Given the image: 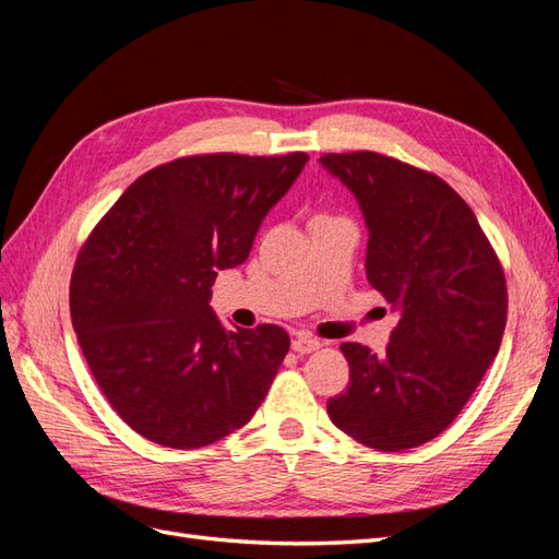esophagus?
Masks as SVG:
<instances>
[{
	"label": "esophagus",
	"mask_w": 559,
	"mask_h": 559,
	"mask_svg": "<svg viewBox=\"0 0 559 559\" xmlns=\"http://www.w3.org/2000/svg\"><path fill=\"white\" fill-rule=\"evenodd\" d=\"M319 347H321V343L317 341V337H310V335H306V333L296 335L294 341H292V349L298 352V354H310V352H314V349H319Z\"/></svg>",
	"instance_id": "34e87169"
}]
</instances>
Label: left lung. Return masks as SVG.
I'll return each mask as SVG.
<instances>
[{"mask_svg":"<svg viewBox=\"0 0 559 559\" xmlns=\"http://www.w3.org/2000/svg\"><path fill=\"white\" fill-rule=\"evenodd\" d=\"M368 224L366 275L401 314L382 357L343 343L349 386L326 403L354 441L401 452L443 433L495 361L509 312L503 267L441 177L378 154H324Z\"/></svg>","mask_w":559,"mask_h":559,"instance_id":"obj_1","label":"left lung"}]
</instances>
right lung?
Here are the masks:
<instances>
[{
	"label": "right lung",
	"instance_id": "add662e5",
	"mask_svg": "<svg viewBox=\"0 0 559 559\" xmlns=\"http://www.w3.org/2000/svg\"><path fill=\"white\" fill-rule=\"evenodd\" d=\"M306 163V151L175 158L134 179L83 242L70 282L76 341L99 392L151 443H216L263 403L289 333L226 329L210 286L247 261Z\"/></svg>",
	"mask_w": 559,
	"mask_h": 559
}]
</instances>
